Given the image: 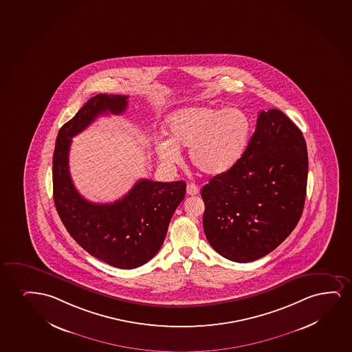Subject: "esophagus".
<instances>
[{
    "mask_svg": "<svg viewBox=\"0 0 352 352\" xmlns=\"http://www.w3.org/2000/svg\"><path fill=\"white\" fill-rule=\"evenodd\" d=\"M186 193L190 195V196H196V195L199 193V188L195 184H188V186H186Z\"/></svg>",
    "mask_w": 352,
    "mask_h": 352,
    "instance_id": "34e87169",
    "label": "esophagus"
}]
</instances>
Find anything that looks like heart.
<instances>
[{
	"label": "heart",
	"instance_id": "obj_1",
	"mask_svg": "<svg viewBox=\"0 0 352 352\" xmlns=\"http://www.w3.org/2000/svg\"><path fill=\"white\" fill-rule=\"evenodd\" d=\"M251 119L240 109L188 106L166 120L168 140L155 143L156 155L164 166L182 161V148H188L192 166L206 175L228 172L245 154L251 138Z\"/></svg>",
	"mask_w": 352,
	"mask_h": 352
}]
</instances>
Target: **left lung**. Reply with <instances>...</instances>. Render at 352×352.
Wrapping results in <instances>:
<instances>
[{
    "mask_svg": "<svg viewBox=\"0 0 352 352\" xmlns=\"http://www.w3.org/2000/svg\"><path fill=\"white\" fill-rule=\"evenodd\" d=\"M308 154L301 130L277 109L261 111L245 154L201 188L211 247L236 263L269 254L301 219Z\"/></svg>",
    "mask_w": 352,
    "mask_h": 352,
    "instance_id": "1",
    "label": "left lung"
}]
</instances>
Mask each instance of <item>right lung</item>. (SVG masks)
I'll list each match as a JSON object with an SVG mask.
<instances>
[{"instance_id": "obj_1", "label": "right lung", "mask_w": 352, "mask_h": 352, "mask_svg": "<svg viewBox=\"0 0 352 352\" xmlns=\"http://www.w3.org/2000/svg\"><path fill=\"white\" fill-rule=\"evenodd\" d=\"M128 96L98 94L64 124L56 138L52 184L56 210L72 238L91 256L118 269L146 264L164 243L169 221L183 201L186 183H161L141 179L130 191L110 204L85 199L69 173L72 138L102 114H122Z\"/></svg>"}]
</instances>
